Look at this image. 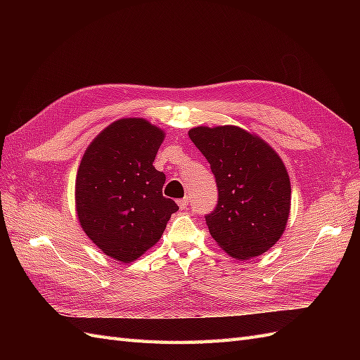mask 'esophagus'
Returning <instances> with one entry per match:
<instances>
[{
    "instance_id": "34e87169",
    "label": "esophagus",
    "mask_w": 360,
    "mask_h": 360,
    "mask_svg": "<svg viewBox=\"0 0 360 360\" xmlns=\"http://www.w3.org/2000/svg\"><path fill=\"white\" fill-rule=\"evenodd\" d=\"M177 202H179V205H180V209H181V210H184V209H186V205L189 204V198H188V197H184V198L179 200Z\"/></svg>"
}]
</instances>
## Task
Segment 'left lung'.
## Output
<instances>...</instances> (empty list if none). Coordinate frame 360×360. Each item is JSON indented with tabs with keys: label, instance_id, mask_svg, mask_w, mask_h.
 Instances as JSON below:
<instances>
[{
	"label": "left lung",
	"instance_id": "1",
	"mask_svg": "<svg viewBox=\"0 0 360 360\" xmlns=\"http://www.w3.org/2000/svg\"><path fill=\"white\" fill-rule=\"evenodd\" d=\"M189 138L210 163L217 204L205 214L210 234L228 255L258 257L274 246L290 214V177L263 139L237 126L193 127Z\"/></svg>",
	"mask_w": 360,
	"mask_h": 360
}]
</instances>
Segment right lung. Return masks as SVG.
I'll return each mask as SVG.
<instances>
[{
    "label": "right lung",
    "mask_w": 360,
    "mask_h": 360,
    "mask_svg": "<svg viewBox=\"0 0 360 360\" xmlns=\"http://www.w3.org/2000/svg\"><path fill=\"white\" fill-rule=\"evenodd\" d=\"M165 134L143 118L108 126L86 148L75 198L85 234L122 263L143 255L179 205L162 195L165 174L153 167Z\"/></svg>",
    "instance_id": "1"
}]
</instances>
